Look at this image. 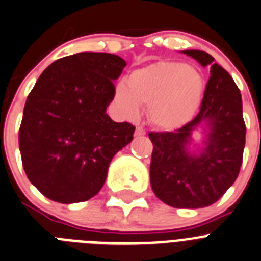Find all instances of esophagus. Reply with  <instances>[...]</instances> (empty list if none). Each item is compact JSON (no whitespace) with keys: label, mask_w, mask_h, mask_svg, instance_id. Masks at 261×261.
<instances>
[{"label":"esophagus","mask_w":261,"mask_h":261,"mask_svg":"<svg viewBox=\"0 0 261 261\" xmlns=\"http://www.w3.org/2000/svg\"><path fill=\"white\" fill-rule=\"evenodd\" d=\"M135 135L136 136L145 135V130L142 127V126H138V127H136V130H135Z\"/></svg>","instance_id":"34e87169"}]
</instances>
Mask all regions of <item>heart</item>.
<instances>
[{"instance_id":"1","label":"heart","mask_w":261,"mask_h":261,"mask_svg":"<svg viewBox=\"0 0 261 261\" xmlns=\"http://www.w3.org/2000/svg\"><path fill=\"white\" fill-rule=\"evenodd\" d=\"M205 82L195 67L175 61H160L134 70L114 92V104L127 118L148 107L152 125L175 130L190 121L203 100Z\"/></svg>"}]
</instances>
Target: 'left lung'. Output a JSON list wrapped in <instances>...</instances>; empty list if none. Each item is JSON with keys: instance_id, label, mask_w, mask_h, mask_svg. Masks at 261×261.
Returning a JSON list of instances; mask_svg holds the SVG:
<instances>
[{"instance_id": "8db88e82", "label": "left lung", "mask_w": 261, "mask_h": 261, "mask_svg": "<svg viewBox=\"0 0 261 261\" xmlns=\"http://www.w3.org/2000/svg\"><path fill=\"white\" fill-rule=\"evenodd\" d=\"M201 66H211L198 116L175 131L149 133L153 144L151 186L161 201L174 208H203L216 203L236 182L246 142L242 96L226 70L203 50H183ZM206 121L208 143L199 156L187 152L191 133Z\"/></svg>"}]
</instances>
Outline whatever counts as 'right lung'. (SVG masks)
Returning <instances> with one entry per match:
<instances>
[{
  "mask_svg": "<svg viewBox=\"0 0 261 261\" xmlns=\"http://www.w3.org/2000/svg\"><path fill=\"white\" fill-rule=\"evenodd\" d=\"M125 66L110 53L67 56L49 65L28 95L19 128L23 169L50 200L93 198L114 154L133 140L135 127L107 114Z\"/></svg>",
  "mask_w": 261,
  "mask_h": 261,
  "instance_id": "right-lung-1",
  "label": "right lung"
}]
</instances>
